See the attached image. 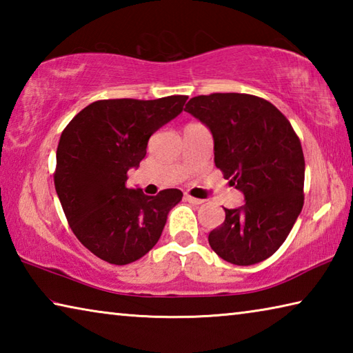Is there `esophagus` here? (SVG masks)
Instances as JSON below:
<instances>
[{
    "instance_id": "esophagus-1",
    "label": "esophagus",
    "mask_w": 353,
    "mask_h": 353,
    "mask_svg": "<svg viewBox=\"0 0 353 353\" xmlns=\"http://www.w3.org/2000/svg\"><path fill=\"white\" fill-rule=\"evenodd\" d=\"M185 201H188L190 204H194V205H201V204H204V201H202V199H198V198H193V196H190V194H185Z\"/></svg>"
}]
</instances>
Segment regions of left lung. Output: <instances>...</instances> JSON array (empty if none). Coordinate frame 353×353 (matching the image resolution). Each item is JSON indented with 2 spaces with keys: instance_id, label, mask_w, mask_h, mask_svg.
<instances>
[{
  "instance_id": "1",
  "label": "left lung",
  "mask_w": 353,
  "mask_h": 353,
  "mask_svg": "<svg viewBox=\"0 0 353 353\" xmlns=\"http://www.w3.org/2000/svg\"><path fill=\"white\" fill-rule=\"evenodd\" d=\"M185 112L213 137L214 165L244 196L208 234L221 259L238 266L266 260L282 246L303 207L305 160L299 137L270 101L244 93L194 97Z\"/></svg>"
}]
</instances>
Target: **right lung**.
Returning a JSON list of instances; mask_svg holds the SVG:
<instances>
[{
    "instance_id": "obj_1",
    "label": "right lung",
    "mask_w": 353,
    "mask_h": 353,
    "mask_svg": "<svg viewBox=\"0 0 353 353\" xmlns=\"http://www.w3.org/2000/svg\"><path fill=\"white\" fill-rule=\"evenodd\" d=\"M188 97L152 101L103 99L82 109L63 129L57 146L54 185L71 230L83 246L112 265H129L162 235L177 188L146 196L128 188L149 137L182 112Z\"/></svg>"
}]
</instances>
